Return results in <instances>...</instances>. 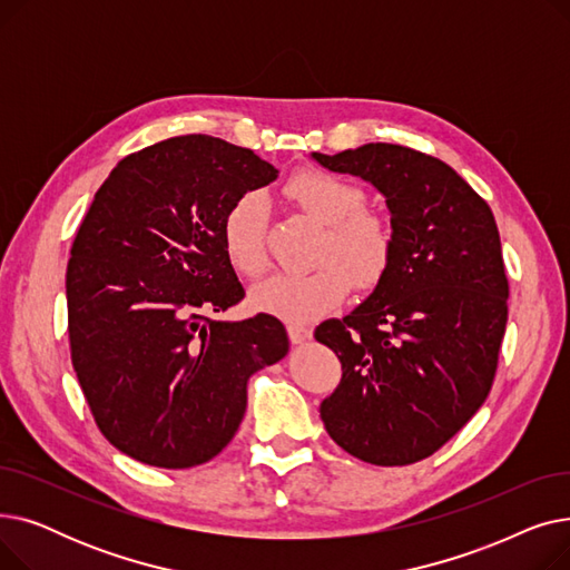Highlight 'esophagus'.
<instances>
[{"mask_svg":"<svg viewBox=\"0 0 570 570\" xmlns=\"http://www.w3.org/2000/svg\"><path fill=\"white\" fill-rule=\"evenodd\" d=\"M288 340H291V344H303V342H307L309 337H312V331L309 327H303V325H295V323H291L288 327Z\"/></svg>","mask_w":570,"mask_h":570,"instance_id":"1","label":"esophagus"}]
</instances>
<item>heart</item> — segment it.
<instances>
[{"instance_id": "obj_1", "label": "heart", "mask_w": 570, "mask_h": 570, "mask_svg": "<svg viewBox=\"0 0 570 570\" xmlns=\"http://www.w3.org/2000/svg\"><path fill=\"white\" fill-rule=\"evenodd\" d=\"M286 196L305 215L325 226L316 252L318 267L307 275H275L252 288L254 309L303 325L344 303L351 279L357 288H374L393 261V230L363 207V191L346 179L323 173H297ZM267 205L256 191L239 196L224 215L222 245L237 275L258 277L265 265Z\"/></svg>"}]
</instances>
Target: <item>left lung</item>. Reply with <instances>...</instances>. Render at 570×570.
Returning <instances> with one entry per match:
<instances>
[{
	"instance_id": "left-lung-1",
	"label": "left lung",
	"mask_w": 570,
	"mask_h": 570,
	"mask_svg": "<svg viewBox=\"0 0 570 570\" xmlns=\"http://www.w3.org/2000/svg\"><path fill=\"white\" fill-rule=\"evenodd\" d=\"M312 159L370 183L395 239L367 301L316 327L342 363L321 421L357 460L413 464L453 439L492 387L508 318L497 222L451 166L411 147L367 142Z\"/></svg>"
}]
</instances>
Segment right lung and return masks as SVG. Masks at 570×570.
<instances>
[{
    "instance_id": "obj_1",
    "label": "right lung",
    "mask_w": 570,
    "mask_h": 570,
    "mask_svg": "<svg viewBox=\"0 0 570 570\" xmlns=\"http://www.w3.org/2000/svg\"><path fill=\"white\" fill-rule=\"evenodd\" d=\"M277 175L247 147L177 136L125 157L89 205L67 267L71 363L125 455L213 460L243 423L249 376L286 355L275 316L209 318L245 297L222 245L226 209Z\"/></svg>"
}]
</instances>
